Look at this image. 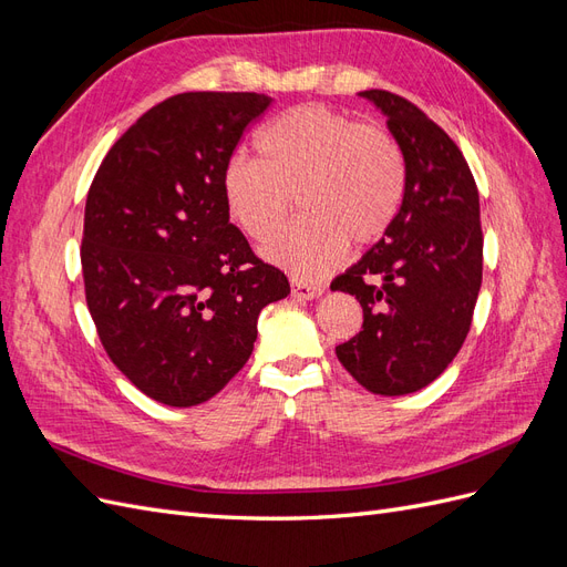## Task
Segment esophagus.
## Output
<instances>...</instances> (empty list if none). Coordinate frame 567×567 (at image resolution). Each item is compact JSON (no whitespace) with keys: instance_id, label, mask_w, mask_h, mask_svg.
Masks as SVG:
<instances>
[{"instance_id":"obj_1","label":"esophagus","mask_w":567,"mask_h":567,"mask_svg":"<svg viewBox=\"0 0 567 567\" xmlns=\"http://www.w3.org/2000/svg\"><path fill=\"white\" fill-rule=\"evenodd\" d=\"M290 293H293V298H298V300H315L323 293V288L293 279V281H290Z\"/></svg>"}]
</instances>
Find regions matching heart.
I'll use <instances>...</instances> for the list:
<instances>
[{
    "label": "heart",
    "instance_id": "obj_1",
    "mask_svg": "<svg viewBox=\"0 0 567 567\" xmlns=\"http://www.w3.org/2000/svg\"><path fill=\"white\" fill-rule=\"evenodd\" d=\"M260 161L236 153L221 173L231 219L257 244L279 234L293 208L305 213L265 255L300 281H317L346 260L350 238H381L404 196V158L379 127L323 106L274 117L257 134Z\"/></svg>",
    "mask_w": 567,
    "mask_h": 567
}]
</instances>
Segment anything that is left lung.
Returning <instances> with one entry per match:
<instances>
[{
  "instance_id": "8db88e82",
  "label": "left lung",
  "mask_w": 567,
  "mask_h": 567,
  "mask_svg": "<svg viewBox=\"0 0 567 567\" xmlns=\"http://www.w3.org/2000/svg\"><path fill=\"white\" fill-rule=\"evenodd\" d=\"M359 96L388 117L404 196L381 241L331 284L364 310L336 354L359 385L398 398L431 385L468 336L483 284L480 196L463 153L423 111L383 90Z\"/></svg>"
}]
</instances>
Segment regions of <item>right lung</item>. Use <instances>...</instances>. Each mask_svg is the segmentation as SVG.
<instances>
[{
	"mask_svg": "<svg viewBox=\"0 0 567 567\" xmlns=\"http://www.w3.org/2000/svg\"><path fill=\"white\" fill-rule=\"evenodd\" d=\"M271 96L186 92L106 153L84 205L82 277L113 364L167 406L208 402L244 369L257 317L290 293L229 221L221 173Z\"/></svg>",
	"mask_w": 567,
	"mask_h": 567,
	"instance_id": "1",
	"label": "right lung"
}]
</instances>
